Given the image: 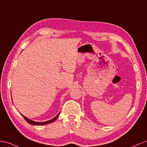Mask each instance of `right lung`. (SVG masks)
I'll return each instance as SVG.
<instances>
[{"label":"right lung","mask_w":147,"mask_h":147,"mask_svg":"<svg viewBox=\"0 0 147 147\" xmlns=\"http://www.w3.org/2000/svg\"><path fill=\"white\" fill-rule=\"evenodd\" d=\"M59 113H60V112H59L58 114H57L54 118H53V119H50V120H49V121H45V122H36V121H32V120H31V119H29L28 118L24 117L23 115H22V114H21V115L24 118V119H26V121H27L28 123H29V124H32V125L41 126V125H44V124H47L51 123H53V121H55V120L57 118V117H58L59 116Z\"/></svg>","instance_id":"add662e5"}]
</instances>
